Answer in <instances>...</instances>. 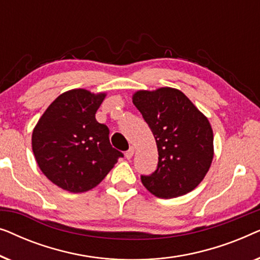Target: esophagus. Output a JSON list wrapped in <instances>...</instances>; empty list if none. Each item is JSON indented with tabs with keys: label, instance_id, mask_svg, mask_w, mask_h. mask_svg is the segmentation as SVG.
<instances>
[{
	"label": "esophagus",
	"instance_id": "obj_1",
	"mask_svg": "<svg viewBox=\"0 0 260 260\" xmlns=\"http://www.w3.org/2000/svg\"><path fill=\"white\" fill-rule=\"evenodd\" d=\"M134 151H135V149H134L133 147H130L129 150H127V151L125 152V157H126L127 159H130V158L134 156Z\"/></svg>",
	"mask_w": 260,
	"mask_h": 260
}]
</instances>
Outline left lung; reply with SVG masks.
<instances>
[{"instance_id":"1","label":"left lung","mask_w":260,"mask_h":260,"mask_svg":"<svg viewBox=\"0 0 260 260\" xmlns=\"http://www.w3.org/2000/svg\"><path fill=\"white\" fill-rule=\"evenodd\" d=\"M133 102L154 134L158 151L157 168L141 176L143 186L161 199L189 193L204 180L214 155L207 117L172 87L137 91Z\"/></svg>"}]
</instances>
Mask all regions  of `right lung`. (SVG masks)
<instances>
[{"instance_id":"add662e5","label":"right lung","mask_w":260,"mask_h":260,"mask_svg":"<svg viewBox=\"0 0 260 260\" xmlns=\"http://www.w3.org/2000/svg\"><path fill=\"white\" fill-rule=\"evenodd\" d=\"M105 95L84 88L67 91L48 106L33 130L31 148L41 172L71 193L94 188L123 157L110 143L109 127L95 119Z\"/></svg>"}]
</instances>
